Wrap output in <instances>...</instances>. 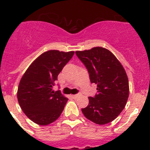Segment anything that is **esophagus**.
Masks as SVG:
<instances>
[{
  "label": "esophagus",
  "instance_id": "obj_1",
  "mask_svg": "<svg viewBox=\"0 0 150 150\" xmlns=\"http://www.w3.org/2000/svg\"><path fill=\"white\" fill-rule=\"evenodd\" d=\"M79 96V95H71V97H72L73 98H74V99L77 98Z\"/></svg>",
  "mask_w": 150,
  "mask_h": 150
}]
</instances>
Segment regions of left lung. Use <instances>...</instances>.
I'll return each mask as SVG.
<instances>
[{
    "instance_id": "1",
    "label": "left lung",
    "mask_w": 150,
    "mask_h": 150,
    "mask_svg": "<svg viewBox=\"0 0 150 150\" xmlns=\"http://www.w3.org/2000/svg\"><path fill=\"white\" fill-rule=\"evenodd\" d=\"M76 54L86 67L90 81L97 84L98 94L88 97V105L82 109L88 120L106 125L123 110L129 95L126 72L120 61L110 50L98 46Z\"/></svg>"
}]
</instances>
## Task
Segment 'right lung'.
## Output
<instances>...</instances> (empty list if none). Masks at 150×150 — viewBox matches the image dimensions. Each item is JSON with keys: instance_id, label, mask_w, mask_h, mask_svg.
I'll use <instances>...</instances> for the list:
<instances>
[{"instance_id": "right-lung-1", "label": "right lung", "mask_w": 150, "mask_h": 150, "mask_svg": "<svg viewBox=\"0 0 150 150\" xmlns=\"http://www.w3.org/2000/svg\"><path fill=\"white\" fill-rule=\"evenodd\" d=\"M74 51L45 52L30 64L22 76L17 98L24 113L40 125L53 122L62 114L68 99L52 86L58 75L71 60Z\"/></svg>"}]
</instances>
